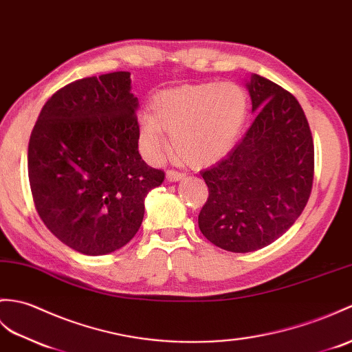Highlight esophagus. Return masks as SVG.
<instances>
[{"label":"esophagus","instance_id":"esophagus-1","mask_svg":"<svg viewBox=\"0 0 352 352\" xmlns=\"http://www.w3.org/2000/svg\"><path fill=\"white\" fill-rule=\"evenodd\" d=\"M186 175L183 173H178V170H174V169H169L166 173V179L168 182H179V179H183Z\"/></svg>","mask_w":352,"mask_h":352}]
</instances>
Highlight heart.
Returning a JSON list of instances; mask_svg holds the SVG:
<instances>
[{
	"mask_svg": "<svg viewBox=\"0 0 352 352\" xmlns=\"http://www.w3.org/2000/svg\"><path fill=\"white\" fill-rule=\"evenodd\" d=\"M248 116V97L234 82H201L160 91L151 99L150 117L139 122V146L156 160L170 133L174 156L190 166L213 165L225 157Z\"/></svg>",
	"mask_w": 352,
	"mask_h": 352,
	"instance_id": "1",
	"label": "heart"
}]
</instances>
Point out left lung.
<instances>
[{
	"label": "left lung",
	"instance_id": "obj_1",
	"mask_svg": "<svg viewBox=\"0 0 352 352\" xmlns=\"http://www.w3.org/2000/svg\"><path fill=\"white\" fill-rule=\"evenodd\" d=\"M246 87L255 121L223 160L201 170L208 199L199 230L235 253L263 249L289 230L309 201L315 166L312 133L296 97L259 75Z\"/></svg>",
	"mask_w": 352,
	"mask_h": 352
}]
</instances>
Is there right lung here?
Returning a JSON list of instances; mask_svg holds the SVG:
<instances>
[{"mask_svg":"<svg viewBox=\"0 0 352 352\" xmlns=\"http://www.w3.org/2000/svg\"><path fill=\"white\" fill-rule=\"evenodd\" d=\"M130 73L75 80L42 108L28 144L32 199L46 228L84 255L133 239L145 196L165 179L138 151V97Z\"/></svg>","mask_w":352,"mask_h":352,"instance_id":"right-lung-1","label":"right lung"}]
</instances>
